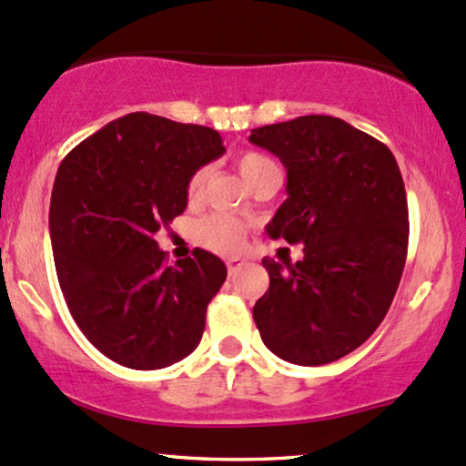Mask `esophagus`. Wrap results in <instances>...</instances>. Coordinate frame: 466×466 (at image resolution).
I'll list each match as a JSON object with an SVG mask.
<instances>
[{"mask_svg": "<svg viewBox=\"0 0 466 466\" xmlns=\"http://www.w3.org/2000/svg\"><path fill=\"white\" fill-rule=\"evenodd\" d=\"M242 259H238V258H235V259H228V262H227V268H228V275H235V273H238L239 271V268H242Z\"/></svg>", "mask_w": 466, "mask_h": 466, "instance_id": "34e87169", "label": "esophagus"}]
</instances>
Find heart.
Masks as SVG:
<instances>
[{"label":"heart","mask_w":466,"mask_h":466,"mask_svg":"<svg viewBox=\"0 0 466 466\" xmlns=\"http://www.w3.org/2000/svg\"><path fill=\"white\" fill-rule=\"evenodd\" d=\"M238 168L242 173V177L247 179L248 184L258 182L264 173L273 171L275 164L268 157H264L262 153H255V151H244L238 155ZM207 179H208V168H198L191 175L187 184V198L191 202H198L202 198L204 187H207ZM195 242L199 247L208 248V251L219 253V255H238L247 244V228L238 222V219L228 218V215L222 213H215L208 215V218L199 219L195 224V231H193Z\"/></svg>","instance_id":"b5f03b06"}]
</instances>
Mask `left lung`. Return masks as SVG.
<instances>
[{
  "label": "left lung",
  "mask_w": 466,
  "mask_h": 466,
  "mask_svg": "<svg viewBox=\"0 0 466 466\" xmlns=\"http://www.w3.org/2000/svg\"><path fill=\"white\" fill-rule=\"evenodd\" d=\"M287 168V202L271 238L304 244L299 262L264 258L271 284L255 302L262 342L278 358L318 367L371 338L407 262L409 207L387 144L344 119L302 115L248 137Z\"/></svg>",
  "instance_id": "8db88e82"
}]
</instances>
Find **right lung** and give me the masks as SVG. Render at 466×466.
Masks as SVG:
<instances>
[{
  "mask_svg": "<svg viewBox=\"0 0 466 466\" xmlns=\"http://www.w3.org/2000/svg\"><path fill=\"white\" fill-rule=\"evenodd\" d=\"M222 153L213 128L128 113L59 164L48 213L59 287L88 342L122 367H171L202 339L227 267L202 248L168 267L155 233L184 213L191 175Z\"/></svg>",
  "mask_w": 466,
  "mask_h": 466,
  "instance_id": "add662e5",
  "label": "right lung"
}]
</instances>
